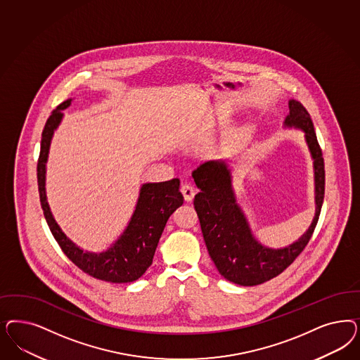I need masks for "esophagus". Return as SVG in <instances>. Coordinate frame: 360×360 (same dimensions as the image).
Returning <instances> with one entry per match:
<instances>
[{
  "instance_id": "obj_1",
  "label": "esophagus",
  "mask_w": 360,
  "mask_h": 360,
  "mask_svg": "<svg viewBox=\"0 0 360 360\" xmlns=\"http://www.w3.org/2000/svg\"><path fill=\"white\" fill-rule=\"evenodd\" d=\"M180 191H181V193H183L186 201H192L193 198H195V193H196L195 186H192V184H188V183L183 184L181 188H180Z\"/></svg>"
}]
</instances>
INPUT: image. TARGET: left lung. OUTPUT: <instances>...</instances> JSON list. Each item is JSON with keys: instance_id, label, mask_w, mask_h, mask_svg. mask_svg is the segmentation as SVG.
Here are the masks:
<instances>
[{"instance_id": "1", "label": "left lung", "mask_w": 360, "mask_h": 360, "mask_svg": "<svg viewBox=\"0 0 360 360\" xmlns=\"http://www.w3.org/2000/svg\"><path fill=\"white\" fill-rule=\"evenodd\" d=\"M289 108L285 126L304 131L315 169V217L297 243L283 249H269L255 241L243 210L236 204L232 174L226 162H204L192 174L200 189L193 205L209 255L224 278L241 286L264 283L290 266L309 244L319 220L325 198L323 153L307 110L297 101H290Z\"/></svg>"}]
</instances>
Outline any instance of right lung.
Wrapping results in <instances>:
<instances>
[{
	"mask_svg": "<svg viewBox=\"0 0 360 360\" xmlns=\"http://www.w3.org/2000/svg\"><path fill=\"white\" fill-rule=\"evenodd\" d=\"M71 99L62 102L51 112L42 131L41 151L37 162V179L39 201L47 225L58 243L62 252L70 261L94 278L112 283H126L140 278L151 266L153 255L160 240L164 226L176 209L183 205L184 198L179 191L180 180L144 184L140 189L139 200L127 229L120 238L103 253L83 252L60 231L54 220L45 192L47 153L54 129L58 127L62 116L60 110L69 107Z\"/></svg>",
	"mask_w": 360,
	"mask_h": 360,
	"instance_id": "right-lung-1",
	"label": "right lung"
}]
</instances>
